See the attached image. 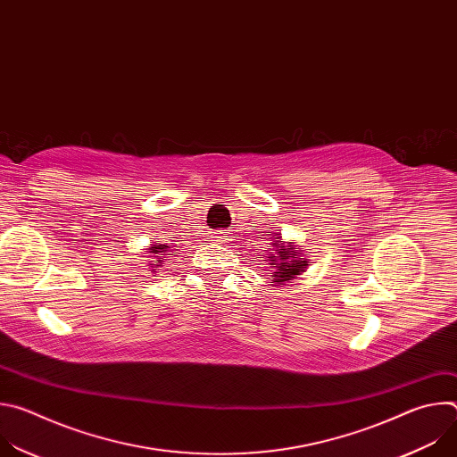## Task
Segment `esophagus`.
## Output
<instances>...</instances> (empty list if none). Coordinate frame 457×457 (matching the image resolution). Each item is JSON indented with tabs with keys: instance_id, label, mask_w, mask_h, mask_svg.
<instances>
[{
	"instance_id": "esophagus-1",
	"label": "esophagus",
	"mask_w": 457,
	"mask_h": 457,
	"mask_svg": "<svg viewBox=\"0 0 457 457\" xmlns=\"http://www.w3.org/2000/svg\"><path fill=\"white\" fill-rule=\"evenodd\" d=\"M219 238H220V237H219Z\"/></svg>"
}]
</instances>
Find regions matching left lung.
Returning a JSON list of instances; mask_svg holds the SVG:
<instances>
[{
	"mask_svg": "<svg viewBox=\"0 0 457 457\" xmlns=\"http://www.w3.org/2000/svg\"><path fill=\"white\" fill-rule=\"evenodd\" d=\"M298 247L289 245H273V253L270 256L271 260V268L273 273L271 277L275 278V284H284L287 280L296 278V275L303 273L307 270V266L311 264L309 258H303Z\"/></svg>",
	"mask_w": 457,
	"mask_h": 457,
	"instance_id": "1",
	"label": "left lung"
}]
</instances>
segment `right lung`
I'll use <instances>...</instances> for the list:
<instances>
[{
  "instance_id": "right-lung-1",
  "label": "right lung",
  "mask_w": 457,
  "mask_h": 457,
  "mask_svg": "<svg viewBox=\"0 0 457 457\" xmlns=\"http://www.w3.org/2000/svg\"><path fill=\"white\" fill-rule=\"evenodd\" d=\"M150 253H155V254H161V256H155L157 260H154V264H150L152 268H162V262L166 260V253H168V245L166 244H154V245H150ZM162 257L163 260L161 261L160 258ZM154 273L157 271V270H152Z\"/></svg>"
}]
</instances>
